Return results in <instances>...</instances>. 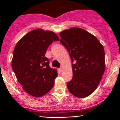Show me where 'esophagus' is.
Wrapping results in <instances>:
<instances>
[{
    "mask_svg": "<svg viewBox=\"0 0 120 120\" xmlns=\"http://www.w3.org/2000/svg\"><path fill=\"white\" fill-rule=\"evenodd\" d=\"M59 71H61L62 70H63V68H60L59 69Z\"/></svg>",
    "mask_w": 120,
    "mask_h": 120,
    "instance_id": "obj_1",
    "label": "esophagus"
}]
</instances>
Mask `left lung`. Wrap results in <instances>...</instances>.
Listing matches in <instances>:
<instances>
[{
  "label": "left lung",
  "mask_w": 120,
  "mask_h": 120,
  "mask_svg": "<svg viewBox=\"0 0 120 120\" xmlns=\"http://www.w3.org/2000/svg\"><path fill=\"white\" fill-rule=\"evenodd\" d=\"M60 37L72 63L73 77L67 83L69 91L79 98L90 95L104 74V48L95 37L78 27L65 30L60 33Z\"/></svg>",
  "instance_id": "1"
}]
</instances>
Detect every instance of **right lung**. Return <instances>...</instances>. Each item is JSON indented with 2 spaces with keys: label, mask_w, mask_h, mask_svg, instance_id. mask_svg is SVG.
<instances>
[{
  "label": "right lung",
  "mask_w": 120,
  "mask_h": 120,
  "mask_svg": "<svg viewBox=\"0 0 120 120\" xmlns=\"http://www.w3.org/2000/svg\"><path fill=\"white\" fill-rule=\"evenodd\" d=\"M56 41L59 38L55 33L39 29L29 32L15 46L12 69L23 89L30 95H45L54 85L57 71L49 67L45 54L49 45Z\"/></svg>",
  "instance_id": "add662e5"
}]
</instances>
